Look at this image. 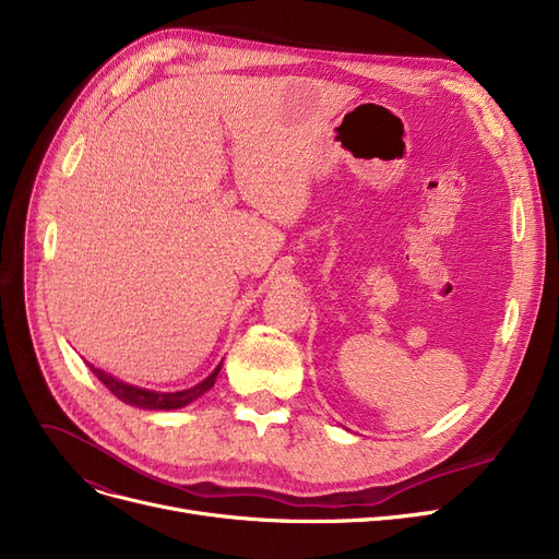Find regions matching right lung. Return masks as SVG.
Returning a JSON list of instances; mask_svg holds the SVG:
<instances>
[{
	"label": "right lung",
	"instance_id": "add662e5",
	"mask_svg": "<svg viewBox=\"0 0 559 559\" xmlns=\"http://www.w3.org/2000/svg\"><path fill=\"white\" fill-rule=\"evenodd\" d=\"M87 367H91V371L102 380V383L110 390L112 396H117L120 401H124L127 405H135V407H142V409H176V407H183L188 405L190 401L199 399L203 392H209L213 385H215V378L222 369V365L203 380V383L190 388V390H183V392H152V390H140V388H133V385H127L122 383V380L112 378L110 373L102 371V369H95L91 362H87Z\"/></svg>",
	"mask_w": 559,
	"mask_h": 559
}]
</instances>
